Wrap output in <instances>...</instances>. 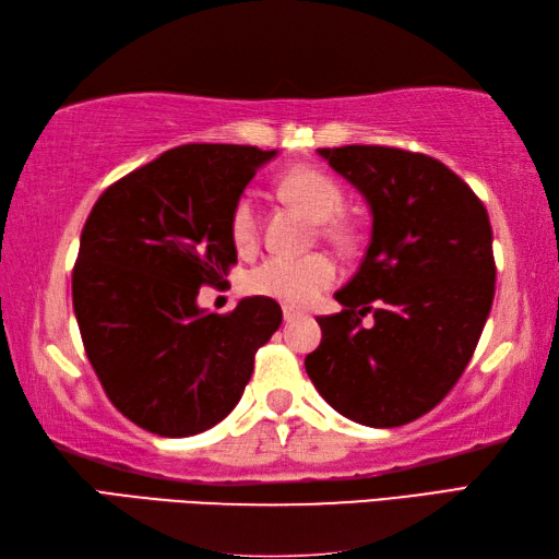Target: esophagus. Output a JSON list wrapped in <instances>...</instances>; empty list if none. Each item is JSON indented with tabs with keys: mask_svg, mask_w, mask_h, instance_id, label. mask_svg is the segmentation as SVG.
Listing matches in <instances>:
<instances>
[{
	"mask_svg": "<svg viewBox=\"0 0 559 559\" xmlns=\"http://www.w3.org/2000/svg\"><path fill=\"white\" fill-rule=\"evenodd\" d=\"M300 314H302V312L295 310V307H290V305L283 307V319H286V322H295V319H298Z\"/></svg>",
	"mask_w": 559,
	"mask_h": 559,
	"instance_id": "obj_1",
	"label": "esophagus"
}]
</instances>
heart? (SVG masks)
I'll return each mask as SVG.
<instances>
[{
  "label": "heart",
  "instance_id": "b5f03b06",
  "mask_svg": "<svg viewBox=\"0 0 559 559\" xmlns=\"http://www.w3.org/2000/svg\"><path fill=\"white\" fill-rule=\"evenodd\" d=\"M278 192L290 204L305 209L326 240L336 245H350L353 230L346 223L334 218L343 206L338 185L329 175L314 168H293L278 180ZM259 235V211L252 194H242L235 201L230 213V237L237 249H249ZM336 281L334 259L314 252L305 257L273 254L249 271L247 290L261 298L278 300L290 307H305L319 298Z\"/></svg>",
  "mask_w": 559,
  "mask_h": 559
}]
</instances>
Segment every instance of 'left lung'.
<instances>
[{
	"label": "left lung",
	"mask_w": 559,
	"mask_h": 559,
	"mask_svg": "<svg viewBox=\"0 0 559 559\" xmlns=\"http://www.w3.org/2000/svg\"><path fill=\"white\" fill-rule=\"evenodd\" d=\"M370 206L358 273L317 317L322 343L305 370L331 408L399 427L442 401L466 370L495 298L492 228L473 189L423 153L389 146L319 148ZM372 313L370 328L361 317Z\"/></svg>",
	"instance_id": "1"
}]
</instances>
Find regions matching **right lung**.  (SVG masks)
<instances>
[{
  "mask_svg": "<svg viewBox=\"0 0 559 559\" xmlns=\"http://www.w3.org/2000/svg\"><path fill=\"white\" fill-rule=\"evenodd\" d=\"M276 156L235 144L170 148L105 189L83 225L71 276L83 348L112 406L153 435L221 423L281 326L278 302L261 295L230 314L197 302L237 261L233 206Z\"/></svg>",
  "mask_w": 559,
  "mask_h": 559,
  "instance_id": "obj_1",
  "label": "right lung"
}]
</instances>
